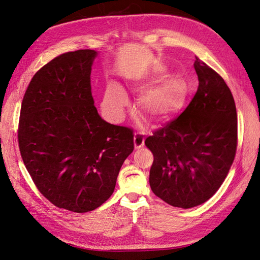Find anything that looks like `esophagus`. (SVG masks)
<instances>
[{
  "label": "esophagus",
  "mask_w": 260,
  "mask_h": 260,
  "mask_svg": "<svg viewBox=\"0 0 260 260\" xmlns=\"http://www.w3.org/2000/svg\"><path fill=\"white\" fill-rule=\"evenodd\" d=\"M133 141H135V147L136 148H141V147H142L144 145V141H145L144 133L137 132L136 135H135V139H133Z\"/></svg>",
  "instance_id": "obj_1"
}]
</instances>
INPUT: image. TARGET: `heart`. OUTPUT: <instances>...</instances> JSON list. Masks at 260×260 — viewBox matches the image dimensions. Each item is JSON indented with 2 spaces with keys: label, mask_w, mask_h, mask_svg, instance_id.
<instances>
[{
  "label": "heart",
  "mask_w": 260,
  "mask_h": 260,
  "mask_svg": "<svg viewBox=\"0 0 260 260\" xmlns=\"http://www.w3.org/2000/svg\"><path fill=\"white\" fill-rule=\"evenodd\" d=\"M182 103V89L177 79H169L159 84L149 86L141 92L138 107L141 114L153 123H161L169 120L179 111ZM129 104L127 93L120 85L111 83L107 85L102 109L107 118L119 121L123 117L124 109Z\"/></svg>",
  "instance_id": "obj_1"
}]
</instances>
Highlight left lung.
Listing matches in <instances>:
<instances>
[{"label":"left lung","mask_w":260,"mask_h":260,"mask_svg":"<svg viewBox=\"0 0 260 260\" xmlns=\"http://www.w3.org/2000/svg\"><path fill=\"white\" fill-rule=\"evenodd\" d=\"M199 88L175 120L145 145L154 155L149 185L169 205L192 208L221 186L234 160L238 117L232 93L214 69L196 57Z\"/></svg>","instance_id":"8db88e82"}]
</instances>
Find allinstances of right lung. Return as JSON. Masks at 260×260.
<instances>
[{"mask_svg": "<svg viewBox=\"0 0 260 260\" xmlns=\"http://www.w3.org/2000/svg\"><path fill=\"white\" fill-rule=\"evenodd\" d=\"M98 52L78 50L55 57L31 79L23 96L18 143L38 190L53 205L88 212L115 190L133 152V131L106 122L91 92Z\"/></svg>", "mask_w": 260, "mask_h": 260, "instance_id": "add662e5", "label": "right lung"}]
</instances>
